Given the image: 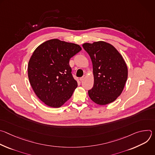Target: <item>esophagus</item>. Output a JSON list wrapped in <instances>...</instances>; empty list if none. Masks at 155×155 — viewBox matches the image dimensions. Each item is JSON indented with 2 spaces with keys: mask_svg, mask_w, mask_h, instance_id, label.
<instances>
[{
  "mask_svg": "<svg viewBox=\"0 0 155 155\" xmlns=\"http://www.w3.org/2000/svg\"><path fill=\"white\" fill-rule=\"evenodd\" d=\"M84 78H85V75H83L82 77H80V81H82V80H83L84 79Z\"/></svg>",
  "mask_w": 155,
  "mask_h": 155,
  "instance_id": "obj_1",
  "label": "esophagus"
}]
</instances>
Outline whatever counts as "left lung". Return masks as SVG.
<instances>
[{"instance_id": "8db88e82", "label": "left lung", "mask_w": 155, "mask_h": 155, "mask_svg": "<svg viewBox=\"0 0 155 155\" xmlns=\"http://www.w3.org/2000/svg\"><path fill=\"white\" fill-rule=\"evenodd\" d=\"M83 47L93 68L94 85L88 95L99 105L114 102L122 93L127 78V68L122 56L114 46L102 41L86 43Z\"/></svg>"}]
</instances>
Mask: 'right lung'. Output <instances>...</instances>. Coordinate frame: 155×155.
<instances>
[{
	"mask_svg": "<svg viewBox=\"0 0 155 155\" xmlns=\"http://www.w3.org/2000/svg\"><path fill=\"white\" fill-rule=\"evenodd\" d=\"M81 50L77 44L52 39L34 51L28 64L29 80L37 96L48 106L60 107L72 96L78 84L69 61Z\"/></svg>",
	"mask_w": 155,
	"mask_h": 155,
	"instance_id": "add662e5",
	"label": "right lung"
}]
</instances>
